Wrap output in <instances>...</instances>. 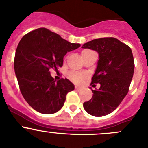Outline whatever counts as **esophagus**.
Masks as SVG:
<instances>
[{"label": "esophagus", "mask_w": 148, "mask_h": 148, "mask_svg": "<svg viewBox=\"0 0 148 148\" xmlns=\"http://www.w3.org/2000/svg\"><path fill=\"white\" fill-rule=\"evenodd\" d=\"M75 90H76L77 91H80V90H82V87H78V86H75Z\"/></svg>", "instance_id": "1"}]
</instances>
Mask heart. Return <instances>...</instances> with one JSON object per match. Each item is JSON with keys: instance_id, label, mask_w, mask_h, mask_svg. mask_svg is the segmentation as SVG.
I'll return each instance as SVG.
<instances>
[{"instance_id": "obj_1", "label": "heart", "mask_w": 148, "mask_h": 148, "mask_svg": "<svg viewBox=\"0 0 148 148\" xmlns=\"http://www.w3.org/2000/svg\"><path fill=\"white\" fill-rule=\"evenodd\" d=\"M68 76L73 82H76V83H81V82H83V80L85 78V75L84 74L75 71H70L68 74Z\"/></svg>"}]
</instances>
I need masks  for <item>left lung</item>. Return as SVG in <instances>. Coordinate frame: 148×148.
Listing matches in <instances>:
<instances>
[{
    "label": "left lung",
    "instance_id": "left-lung-1",
    "mask_svg": "<svg viewBox=\"0 0 148 148\" xmlns=\"http://www.w3.org/2000/svg\"><path fill=\"white\" fill-rule=\"evenodd\" d=\"M82 48L99 53L98 66L91 84L99 83L101 85L99 90H92V99L84 103V108L93 116H106L117 108L129 91L134 73L132 50L129 46L113 37L94 39L83 44Z\"/></svg>",
    "mask_w": 148,
    "mask_h": 148
}]
</instances>
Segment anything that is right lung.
<instances>
[{
    "mask_svg": "<svg viewBox=\"0 0 148 148\" xmlns=\"http://www.w3.org/2000/svg\"><path fill=\"white\" fill-rule=\"evenodd\" d=\"M80 46L46 28L31 31L22 38L15 52L14 68L21 92L35 110L53 114L62 108L74 85L67 78L56 82L49 70L57 71L67 52Z\"/></svg>",
    "mask_w": 148,
    "mask_h": 148,
    "instance_id": "add662e5",
    "label": "right lung"
}]
</instances>
